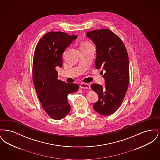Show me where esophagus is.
Returning a JSON list of instances; mask_svg holds the SVG:
<instances>
[{
	"label": "esophagus",
	"instance_id": "34e87169",
	"mask_svg": "<svg viewBox=\"0 0 160 160\" xmlns=\"http://www.w3.org/2000/svg\"><path fill=\"white\" fill-rule=\"evenodd\" d=\"M80 88L82 89H89L91 88L90 84L88 83H82L80 84Z\"/></svg>",
	"mask_w": 160,
	"mask_h": 160
}]
</instances>
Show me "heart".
Returning <instances> with one entry per match:
<instances>
[{
  "instance_id": "1",
  "label": "heart",
  "mask_w": 160,
  "mask_h": 160,
  "mask_svg": "<svg viewBox=\"0 0 160 160\" xmlns=\"http://www.w3.org/2000/svg\"><path fill=\"white\" fill-rule=\"evenodd\" d=\"M91 44H90L89 42H83V43L82 44L80 47H86V46H91Z\"/></svg>"
}]
</instances>
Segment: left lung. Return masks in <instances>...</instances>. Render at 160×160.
<instances>
[{"instance_id": "8db88e82", "label": "left lung", "mask_w": 160, "mask_h": 160, "mask_svg": "<svg viewBox=\"0 0 160 160\" xmlns=\"http://www.w3.org/2000/svg\"><path fill=\"white\" fill-rule=\"evenodd\" d=\"M86 36L97 47L96 68L104 70L105 86L91 84L99 99L93 109L104 116L113 114L123 102L129 82L128 55L122 39L113 32L98 29L88 32ZM102 72L103 71L101 70Z\"/></svg>"}]
</instances>
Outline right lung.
<instances>
[{
	"instance_id": "add662e5",
	"label": "right lung",
	"mask_w": 160,
	"mask_h": 160,
	"mask_svg": "<svg viewBox=\"0 0 160 160\" xmlns=\"http://www.w3.org/2000/svg\"><path fill=\"white\" fill-rule=\"evenodd\" d=\"M77 35L62 32L47 33L35 48L32 67L34 87L41 106L47 114L60 120L68 114L71 107L68 95L79 89L76 83H67L58 79L56 67H62V54Z\"/></svg>"
}]
</instances>
